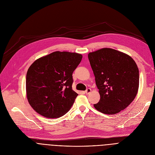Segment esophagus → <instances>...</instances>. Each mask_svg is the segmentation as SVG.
Returning a JSON list of instances; mask_svg holds the SVG:
<instances>
[{
  "label": "esophagus",
  "mask_w": 155,
  "mask_h": 155,
  "mask_svg": "<svg viewBox=\"0 0 155 155\" xmlns=\"http://www.w3.org/2000/svg\"><path fill=\"white\" fill-rule=\"evenodd\" d=\"M91 88H87V90L85 91V93L86 94H88L89 93H91Z\"/></svg>",
  "instance_id": "obj_1"
}]
</instances>
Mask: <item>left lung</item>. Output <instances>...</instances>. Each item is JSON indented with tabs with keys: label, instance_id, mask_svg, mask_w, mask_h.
Returning a JSON list of instances; mask_svg holds the SVG:
<instances>
[{
	"label": "left lung",
	"instance_id": "obj_1",
	"mask_svg": "<svg viewBox=\"0 0 155 155\" xmlns=\"http://www.w3.org/2000/svg\"><path fill=\"white\" fill-rule=\"evenodd\" d=\"M88 58L101 95L94 107L105 114L124 110L136 97L139 70L131 56L111 48L89 53Z\"/></svg>",
	"mask_w": 155,
	"mask_h": 155
}]
</instances>
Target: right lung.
Instances as JSON below:
<instances>
[{"mask_svg": "<svg viewBox=\"0 0 155 155\" xmlns=\"http://www.w3.org/2000/svg\"><path fill=\"white\" fill-rule=\"evenodd\" d=\"M82 58L78 53L55 51L31 65L26 88L32 109L47 118L60 117L70 109L78 95L72 89V74Z\"/></svg>", "mask_w": 155, "mask_h": 155, "instance_id": "1", "label": "right lung"}]
</instances>
